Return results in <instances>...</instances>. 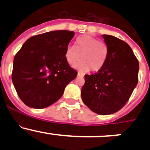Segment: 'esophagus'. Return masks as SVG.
Instances as JSON below:
<instances>
[{
  "instance_id": "34e87169",
  "label": "esophagus",
  "mask_w": 150,
  "mask_h": 150,
  "mask_svg": "<svg viewBox=\"0 0 150 150\" xmlns=\"http://www.w3.org/2000/svg\"><path fill=\"white\" fill-rule=\"evenodd\" d=\"M78 77H83V75L81 73H80V72H78Z\"/></svg>"
}]
</instances>
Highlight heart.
Instances as JSON below:
<instances>
[{
    "mask_svg": "<svg viewBox=\"0 0 150 150\" xmlns=\"http://www.w3.org/2000/svg\"><path fill=\"white\" fill-rule=\"evenodd\" d=\"M108 56V48L105 43L92 36L86 35L78 38L75 46H69L65 50V59L67 62L73 66L79 61L81 63L75 67L82 72L100 71L104 67Z\"/></svg>",
    "mask_w": 150,
    "mask_h": 150,
    "instance_id": "heart-1",
    "label": "heart"
}]
</instances>
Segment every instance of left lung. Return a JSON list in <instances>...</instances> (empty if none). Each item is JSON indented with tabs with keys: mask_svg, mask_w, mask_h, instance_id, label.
<instances>
[{
	"mask_svg": "<svg viewBox=\"0 0 150 150\" xmlns=\"http://www.w3.org/2000/svg\"><path fill=\"white\" fill-rule=\"evenodd\" d=\"M102 38L108 48L107 61L97 73L85 75L81 98L93 112L107 115L128 102L138 83L139 65L128 43L109 35Z\"/></svg>",
	"mask_w": 150,
	"mask_h": 150,
	"instance_id": "obj_1",
	"label": "left lung"
}]
</instances>
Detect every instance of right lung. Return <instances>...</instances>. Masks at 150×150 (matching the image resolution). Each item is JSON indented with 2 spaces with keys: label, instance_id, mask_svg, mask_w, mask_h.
<instances>
[{
  "label": "right lung",
  "instance_id": "obj_1",
  "mask_svg": "<svg viewBox=\"0 0 150 150\" xmlns=\"http://www.w3.org/2000/svg\"><path fill=\"white\" fill-rule=\"evenodd\" d=\"M75 33L55 30L29 38L13 59L12 81L27 106L43 109L55 103L78 72L65 59Z\"/></svg>",
  "mask_w": 150,
  "mask_h": 150
}]
</instances>
